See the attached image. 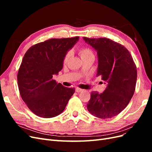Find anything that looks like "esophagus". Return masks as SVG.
I'll return each mask as SVG.
<instances>
[{
    "instance_id": "obj_1",
    "label": "esophagus",
    "mask_w": 152,
    "mask_h": 152,
    "mask_svg": "<svg viewBox=\"0 0 152 152\" xmlns=\"http://www.w3.org/2000/svg\"><path fill=\"white\" fill-rule=\"evenodd\" d=\"M75 91H76L77 93H80V92L83 91V89H80V88H79V87H76Z\"/></svg>"
}]
</instances>
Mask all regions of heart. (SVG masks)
Wrapping results in <instances>:
<instances>
[{
    "label": "heart",
    "instance_id": "heart-1",
    "mask_svg": "<svg viewBox=\"0 0 152 152\" xmlns=\"http://www.w3.org/2000/svg\"><path fill=\"white\" fill-rule=\"evenodd\" d=\"M79 54L82 59L87 58L90 56H94L93 51L92 50V49L91 48H89L88 47H82V48H80L79 50ZM70 53L68 52L65 54V55L63 57V63L64 64H66L68 61L69 59H70Z\"/></svg>",
    "mask_w": 152,
    "mask_h": 152
}]
</instances>
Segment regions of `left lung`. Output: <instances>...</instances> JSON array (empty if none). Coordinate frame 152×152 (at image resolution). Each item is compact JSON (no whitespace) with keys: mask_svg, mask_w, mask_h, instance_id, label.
<instances>
[{"mask_svg":"<svg viewBox=\"0 0 152 152\" xmlns=\"http://www.w3.org/2000/svg\"><path fill=\"white\" fill-rule=\"evenodd\" d=\"M84 40L97 50V76L108 84L102 93H91L87 110L98 118H112L127 107L134 93L137 74L136 64L129 51L111 39L84 37Z\"/></svg>","mask_w":152,"mask_h":152,"instance_id":"obj_1","label":"left lung"}]
</instances>
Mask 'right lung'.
<instances>
[{
    "label": "right lung",
    "mask_w": 152,
    "mask_h": 152,
    "mask_svg": "<svg viewBox=\"0 0 152 152\" xmlns=\"http://www.w3.org/2000/svg\"><path fill=\"white\" fill-rule=\"evenodd\" d=\"M79 39H50L32 45L25 54L18 72V89L22 99L36 115L56 117L75 93V88L63 86L53 77L61 70L64 56Z\"/></svg>",
    "instance_id": "obj_1"
}]
</instances>
